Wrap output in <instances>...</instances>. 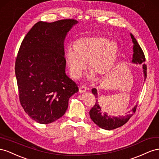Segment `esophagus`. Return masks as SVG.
<instances>
[{
    "label": "esophagus",
    "mask_w": 159,
    "mask_h": 159,
    "mask_svg": "<svg viewBox=\"0 0 159 159\" xmlns=\"http://www.w3.org/2000/svg\"><path fill=\"white\" fill-rule=\"evenodd\" d=\"M86 91H87V88H86L85 87H84V86H80V87H79V93H84Z\"/></svg>",
    "instance_id": "obj_1"
}]
</instances>
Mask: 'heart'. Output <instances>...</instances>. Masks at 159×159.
<instances>
[{"label":"heart","mask_w":159,"mask_h":159,"mask_svg":"<svg viewBox=\"0 0 159 159\" xmlns=\"http://www.w3.org/2000/svg\"><path fill=\"white\" fill-rule=\"evenodd\" d=\"M119 53V45L115 41L102 37H87L77 39L75 47L68 46L66 61L70 74L75 79H79L88 61L91 78L105 79L114 67Z\"/></svg>","instance_id":"1"}]
</instances>
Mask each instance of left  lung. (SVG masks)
I'll return each instance as SVG.
<instances>
[{
	"mask_svg": "<svg viewBox=\"0 0 159 159\" xmlns=\"http://www.w3.org/2000/svg\"><path fill=\"white\" fill-rule=\"evenodd\" d=\"M130 37L132 39L133 45V56L132 58V62L134 64L143 65V69L144 80L147 79V65L145 64V57L142 48L137 43V40L134 36L130 33ZM92 93L96 98H98L97 90L96 89H92ZM137 105H135L132 110L129 112L126 115H122L119 116H108L107 113L102 112L101 108L99 106V102L98 99H96V103L93 107L90 109L89 115L90 119L100 128L105 130H113L118 127L124 125L128 122L130 117L133 115L137 110Z\"/></svg>",
	"mask_w": 159,
	"mask_h": 159,
	"instance_id": "left-lung-1",
	"label": "left lung"
}]
</instances>
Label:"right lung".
<instances>
[{"label": "right lung", "mask_w": 159, "mask_h": 159, "mask_svg": "<svg viewBox=\"0 0 159 159\" xmlns=\"http://www.w3.org/2000/svg\"><path fill=\"white\" fill-rule=\"evenodd\" d=\"M78 23L74 19L39 21L26 34L15 62L20 105L32 119L48 124L65 115L69 99L79 91L65 73L64 42Z\"/></svg>", "instance_id": "add662e5"}]
</instances>
